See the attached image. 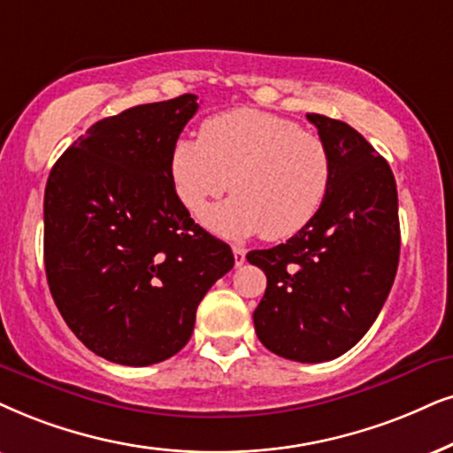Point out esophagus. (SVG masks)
I'll return each instance as SVG.
<instances>
[{"label": "esophagus", "instance_id": "34e87169", "mask_svg": "<svg viewBox=\"0 0 453 453\" xmlns=\"http://www.w3.org/2000/svg\"><path fill=\"white\" fill-rule=\"evenodd\" d=\"M232 250H234V263H236V267L244 265V261H246V250L242 249V246H232Z\"/></svg>", "mask_w": 453, "mask_h": 453}]
</instances>
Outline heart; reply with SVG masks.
<instances>
[{
	"label": "heart",
	"mask_w": 453,
	"mask_h": 453,
	"mask_svg": "<svg viewBox=\"0 0 453 453\" xmlns=\"http://www.w3.org/2000/svg\"><path fill=\"white\" fill-rule=\"evenodd\" d=\"M169 167L177 198L192 215H203L232 186L236 196L204 215L211 230L230 238L295 236L318 215L330 184L322 140L255 108L207 119L200 140L175 142Z\"/></svg>",
	"instance_id": "b5f03b06"
}]
</instances>
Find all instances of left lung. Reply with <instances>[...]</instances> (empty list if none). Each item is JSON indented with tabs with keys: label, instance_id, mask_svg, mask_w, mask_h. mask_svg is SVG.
<instances>
[{
	"label": "left lung",
	"instance_id": "left-lung-1",
	"mask_svg": "<svg viewBox=\"0 0 453 453\" xmlns=\"http://www.w3.org/2000/svg\"><path fill=\"white\" fill-rule=\"evenodd\" d=\"M328 152L318 215L284 244L250 250L267 288L253 313L259 341L280 357L330 362L379 318L399 263L397 186L388 163L351 125L307 114Z\"/></svg>",
	"mask_w": 453,
	"mask_h": 453
}]
</instances>
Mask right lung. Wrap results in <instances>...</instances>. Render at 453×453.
Returning a JSON list of instances; mask_svg holds the SVG:
<instances>
[{
	"instance_id": "obj_1",
	"label": "right lung",
	"mask_w": 453,
	"mask_h": 453,
	"mask_svg": "<svg viewBox=\"0 0 453 453\" xmlns=\"http://www.w3.org/2000/svg\"><path fill=\"white\" fill-rule=\"evenodd\" d=\"M194 94L102 119L50 171L43 261L50 293L89 351L150 365L190 341L207 290L234 267L177 198L171 150Z\"/></svg>"
}]
</instances>
